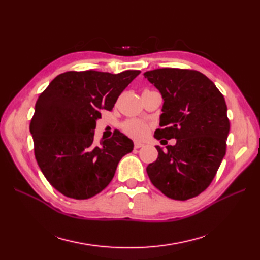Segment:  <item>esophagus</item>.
Here are the masks:
<instances>
[{"instance_id": "1", "label": "esophagus", "mask_w": 260, "mask_h": 260, "mask_svg": "<svg viewBox=\"0 0 260 260\" xmlns=\"http://www.w3.org/2000/svg\"><path fill=\"white\" fill-rule=\"evenodd\" d=\"M143 146H144L143 143H141V142H135V148H141V147H143Z\"/></svg>"}]
</instances>
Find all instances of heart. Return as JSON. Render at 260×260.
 <instances>
[{
	"mask_svg": "<svg viewBox=\"0 0 260 260\" xmlns=\"http://www.w3.org/2000/svg\"><path fill=\"white\" fill-rule=\"evenodd\" d=\"M122 131L125 135L133 139H142L148 132V125L139 119H129L121 125Z\"/></svg>",
	"mask_w": 260,
	"mask_h": 260,
	"instance_id": "heart-1",
	"label": "heart"
}]
</instances>
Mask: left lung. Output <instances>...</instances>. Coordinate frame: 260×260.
<instances>
[{"label":"left lung","mask_w":260,"mask_h":260,"mask_svg":"<svg viewBox=\"0 0 260 260\" xmlns=\"http://www.w3.org/2000/svg\"><path fill=\"white\" fill-rule=\"evenodd\" d=\"M164 99L157 140L176 139L146 171L169 199L195 198L211 183L225 155L230 122L224 98L215 83L191 69L160 68L144 73ZM165 141V140H162Z\"/></svg>","instance_id":"1"}]
</instances>
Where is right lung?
<instances>
[{"mask_svg": "<svg viewBox=\"0 0 260 260\" xmlns=\"http://www.w3.org/2000/svg\"><path fill=\"white\" fill-rule=\"evenodd\" d=\"M140 73L67 72L38 98L30 122L35 156L46 180L62 195L86 200L99 194L114 178L118 162L132 152V140L119 131L94 143V129L100 109L112 111Z\"/></svg>", "mask_w": 260, "mask_h": 260, "instance_id": "1", "label": "right lung"}]
</instances>
